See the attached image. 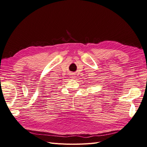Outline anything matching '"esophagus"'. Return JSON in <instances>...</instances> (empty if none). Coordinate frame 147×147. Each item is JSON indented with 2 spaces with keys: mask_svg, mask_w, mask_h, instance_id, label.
Returning a JSON list of instances; mask_svg holds the SVG:
<instances>
[{
  "mask_svg": "<svg viewBox=\"0 0 147 147\" xmlns=\"http://www.w3.org/2000/svg\"><path fill=\"white\" fill-rule=\"evenodd\" d=\"M75 77L74 76V75H72V77H71V78H74Z\"/></svg>",
  "mask_w": 147,
  "mask_h": 147,
  "instance_id": "esophagus-1",
  "label": "esophagus"
}]
</instances>
